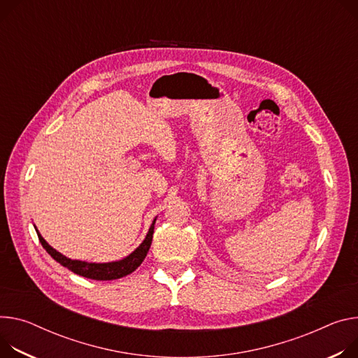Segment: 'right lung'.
Masks as SVG:
<instances>
[{
  "instance_id": "add662e5",
  "label": "right lung",
  "mask_w": 358,
  "mask_h": 358,
  "mask_svg": "<svg viewBox=\"0 0 358 358\" xmlns=\"http://www.w3.org/2000/svg\"><path fill=\"white\" fill-rule=\"evenodd\" d=\"M154 222H155V220L152 221V225L150 227V231H148L145 240L141 243V245L134 252H131L128 257L121 259V262L106 263V264L85 263V262H78V259L67 258L66 255L59 254L51 245H48V243L41 237V234L38 231H37V234H38V240H40L41 245L45 248V251L55 259V262H58L64 267H67L73 273L87 277V278H92V280H115V278H121L124 275L131 274L144 262V258H145V255L150 250L151 241H152Z\"/></svg>"
}]
</instances>
